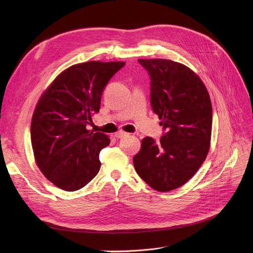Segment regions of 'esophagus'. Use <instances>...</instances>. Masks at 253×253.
Segmentation results:
<instances>
[{"label":"esophagus","mask_w":253,"mask_h":253,"mask_svg":"<svg viewBox=\"0 0 253 253\" xmlns=\"http://www.w3.org/2000/svg\"><path fill=\"white\" fill-rule=\"evenodd\" d=\"M128 135H129L128 133H126L124 131H119V132H117L116 134H115V137H116V138H124V137H126Z\"/></svg>","instance_id":"34e87169"}]
</instances>
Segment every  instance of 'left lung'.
Instances as JSON below:
<instances>
[{
    "mask_svg": "<svg viewBox=\"0 0 253 253\" xmlns=\"http://www.w3.org/2000/svg\"><path fill=\"white\" fill-rule=\"evenodd\" d=\"M151 79V105L166 133L145 137L133 157L141 179L159 192L179 188L208 154L212 105L201 78L189 67L166 59H139Z\"/></svg>",
    "mask_w": 253,
    "mask_h": 253,
    "instance_id": "8db88e82",
    "label": "left lung"
}]
</instances>
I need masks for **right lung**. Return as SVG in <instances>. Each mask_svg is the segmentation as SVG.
Returning a JSON list of instances; mask_svg holds the SVG:
<instances>
[{"mask_svg": "<svg viewBox=\"0 0 253 253\" xmlns=\"http://www.w3.org/2000/svg\"><path fill=\"white\" fill-rule=\"evenodd\" d=\"M125 64H75L61 73L38 101L30 126L35 159L45 177L60 189L79 190L100 170L99 153L110 138L86 126L100 110L105 85Z\"/></svg>", "mask_w": 253, "mask_h": 253, "instance_id": "1", "label": "right lung"}]
</instances>
